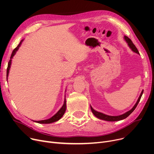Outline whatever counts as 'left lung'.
Segmentation results:
<instances>
[{"label": "left lung", "mask_w": 154, "mask_h": 154, "mask_svg": "<svg viewBox=\"0 0 154 154\" xmlns=\"http://www.w3.org/2000/svg\"><path fill=\"white\" fill-rule=\"evenodd\" d=\"M124 39L126 41V42L128 44V45L129 46V47H130L132 51L137 54H139V52L138 51V50H137V47H135V45L133 44V42H132V40L129 38L127 36H124ZM143 90H142L139 97L138 99V100H137L136 103L134 105V106L132 107V109L131 110H130L129 111L125 112V114H122V115H120V116H108V115H106L103 114V113H101V112H97L92 107V106H91V110L92 112V113L94 114V115L96 117H97L98 119H102V120H106V121H110V122H114V121H119V120H123L125 118H127L129 115H130L131 113L135 110V109L136 108V107L137 106V105H138L140 99H141V97L143 94Z\"/></svg>", "instance_id": "obj_1"}]
</instances>
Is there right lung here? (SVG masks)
<instances>
[{"label":"right lung","instance_id":"right-lung-1","mask_svg":"<svg viewBox=\"0 0 154 154\" xmlns=\"http://www.w3.org/2000/svg\"><path fill=\"white\" fill-rule=\"evenodd\" d=\"M22 41H23V40H22L20 42L19 44L17 45V47L14 48L12 53V54H11V59L9 60V63H8V66H7V77H8V75H9V70H10V68H11L12 59L13 58V57L14 56V55L15 54L16 52L18 51L19 48L20 46ZM66 99H65L64 103H63V105L62 106V107H61V109L57 112L56 113V114L54 116H52L51 118L48 119H47V120H39V121H34V122H35L37 123H38V124H51V123L55 122H56V121L59 120V119H60L62 118V117L64 114L65 112H66Z\"/></svg>","mask_w":154,"mask_h":154}]
</instances>
